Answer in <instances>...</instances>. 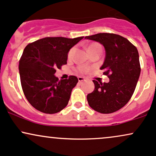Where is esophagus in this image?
Masks as SVG:
<instances>
[{"label": "esophagus", "instance_id": "34e87169", "mask_svg": "<svg viewBox=\"0 0 156 156\" xmlns=\"http://www.w3.org/2000/svg\"><path fill=\"white\" fill-rule=\"evenodd\" d=\"M78 81H79V82H82V81H83V80H85V78H84L83 77H81V76L78 77Z\"/></svg>", "mask_w": 156, "mask_h": 156}]
</instances>
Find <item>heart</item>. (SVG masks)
Instances as JSON below:
<instances>
[{
    "label": "heart",
    "mask_w": 156,
    "mask_h": 156,
    "mask_svg": "<svg viewBox=\"0 0 156 156\" xmlns=\"http://www.w3.org/2000/svg\"><path fill=\"white\" fill-rule=\"evenodd\" d=\"M88 50L89 53H92V52L94 51H101L102 52V46L99 43H97V42H93V43L90 44L88 46ZM73 51H74V49L72 48V49L69 50V53H68V58H71V56L73 55ZM89 67H86V66H79L78 68H77V70L80 73H87L89 71Z\"/></svg>",
    "instance_id": "obj_1"
}]
</instances>
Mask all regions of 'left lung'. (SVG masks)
<instances>
[{"instance_id": "1", "label": "left lung", "mask_w": 156, "mask_h": 156, "mask_svg": "<svg viewBox=\"0 0 156 156\" xmlns=\"http://www.w3.org/2000/svg\"><path fill=\"white\" fill-rule=\"evenodd\" d=\"M85 39L104 46L105 58L101 69L108 83L93 80L94 89L87 94L89 106L101 114H111L125 106L133 95L140 76L137 48L126 38L110 33H100Z\"/></svg>"}]
</instances>
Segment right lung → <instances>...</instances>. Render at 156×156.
<instances>
[{
	"label": "right lung",
	"instance_id": "1",
	"mask_svg": "<svg viewBox=\"0 0 156 156\" xmlns=\"http://www.w3.org/2000/svg\"><path fill=\"white\" fill-rule=\"evenodd\" d=\"M83 38L45 37L25 48L19 62L21 86L26 99L37 110L51 114L67 106L78 78L69 76L58 80L54 74L67 64L69 49Z\"/></svg>",
	"mask_w": 156,
	"mask_h": 156
}]
</instances>
